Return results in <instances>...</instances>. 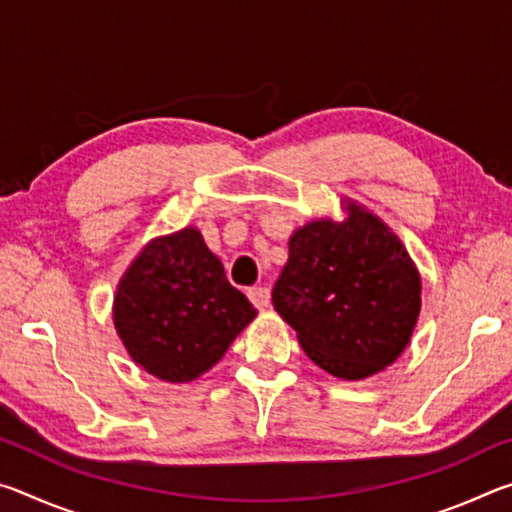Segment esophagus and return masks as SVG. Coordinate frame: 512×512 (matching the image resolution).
Segmentation results:
<instances>
[{"instance_id":"1","label":"esophagus","mask_w":512,"mask_h":512,"mask_svg":"<svg viewBox=\"0 0 512 512\" xmlns=\"http://www.w3.org/2000/svg\"><path fill=\"white\" fill-rule=\"evenodd\" d=\"M248 298H250V302H253V305H255L259 311H264L268 305H271V291H268L266 287H253V289H248Z\"/></svg>"}]
</instances>
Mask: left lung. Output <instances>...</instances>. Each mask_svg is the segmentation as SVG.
Returning <instances> with one entry per match:
<instances>
[{"mask_svg":"<svg viewBox=\"0 0 512 512\" xmlns=\"http://www.w3.org/2000/svg\"><path fill=\"white\" fill-rule=\"evenodd\" d=\"M341 210L343 221L323 216L293 230L273 307L316 366L359 381L391 366L411 343L422 282L391 225L348 196Z\"/></svg>","mask_w":512,"mask_h":512,"instance_id":"1","label":"left lung"}]
</instances>
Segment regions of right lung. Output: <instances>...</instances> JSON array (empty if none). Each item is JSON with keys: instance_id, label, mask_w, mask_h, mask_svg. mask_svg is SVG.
I'll list each match as a JSON object with an SVG mask.
<instances>
[{"instance_id": "obj_1", "label": "right lung", "mask_w": 512, "mask_h": 512, "mask_svg": "<svg viewBox=\"0 0 512 512\" xmlns=\"http://www.w3.org/2000/svg\"><path fill=\"white\" fill-rule=\"evenodd\" d=\"M255 316L196 225L144 244L112 298L128 357L169 384H187L219 363Z\"/></svg>"}]
</instances>
